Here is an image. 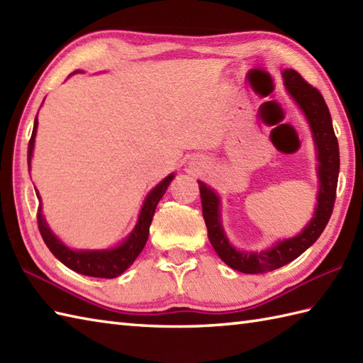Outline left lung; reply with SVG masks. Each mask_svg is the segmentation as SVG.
<instances>
[{"instance_id":"left-lung-1","label":"left lung","mask_w":363,"mask_h":363,"mask_svg":"<svg viewBox=\"0 0 363 363\" xmlns=\"http://www.w3.org/2000/svg\"><path fill=\"white\" fill-rule=\"evenodd\" d=\"M282 79L289 95L299 106L307 123H309L315 150H317V176L320 182L317 207H315L313 217L304 226V229L295 237L276 242L272 248L262 251L237 250L235 246L230 245L225 229H223L220 196L209 186H206L203 181H198L207 235H209L215 252L218 254L226 265L246 274L273 272V269L287 265L291 260L299 257L309 246L318 240L330 215H333L335 203L340 152H338V142L333 128V118H330L325 98L317 89L307 84L303 79V76L291 70V68L282 72Z\"/></svg>"}]
</instances>
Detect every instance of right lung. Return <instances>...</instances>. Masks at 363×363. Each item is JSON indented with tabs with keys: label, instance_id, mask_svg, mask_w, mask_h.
<instances>
[{
	"label": "right lung",
	"instance_id": "right-lung-1",
	"mask_svg": "<svg viewBox=\"0 0 363 363\" xmlns=\"http://www.w3.org/2000/svg\"><path fill=\"white\" fill-rule=\"evenodd\" d=\"M74 73H78V70ZM37 123L38 121L35 117L33 135H30V140L28 145L29 172H30V159H33L34 142H35V134H37ZM173 177H174V173L168 174L165 179H162L157 186L154 187L148 195H146L133 233H130L125 240L109 250H72L70 246H67L50 229L48 223H46L42 213L40 195H38V191H35L38 201H40V206H38V212H37V223H38V230H40L43 242L46 243V246H48L54 256L62 262L65 267L73 269L76 273L84 274V276H91V277H106V279L118 277L121 273H125L126 269L134 264V260L137 259L138 254H140L142 250L145 248L146 240H148L150 226L154 217V212H156V207L160 201V198L164 196L169 182L173 181Z\"/></svg>",
	"mask_w": 363,
	"mask_h": 363
}]
</instances>
